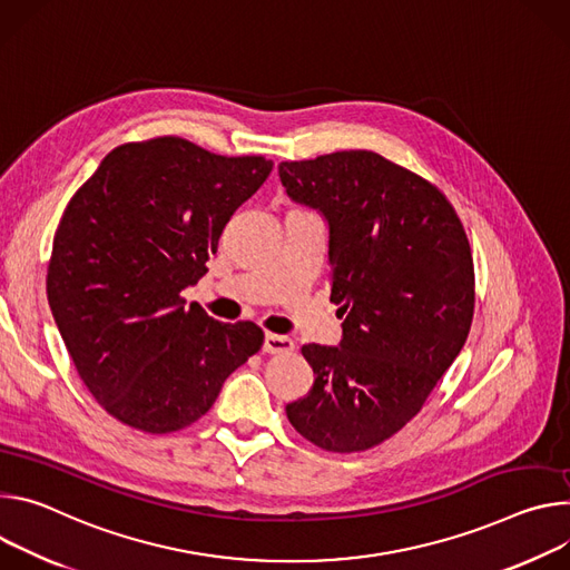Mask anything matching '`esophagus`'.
Instances as JSON below:
<instances>
[{"label":"esophagus","mask_w":570,"mask_h":570,"mask_svg":"<svg viewBox=\"0 0 570 570\" xmlns=\"http://www.w3.org/2000/svg\"><path fill=\"white\" fill-rule=\"evenodd\" d=\"M263 351L265 353H272V355H278V353H289L294 351V342L285 335H276V333H267L265 335V344H263Z\"/></svg>","instance_id":"esophagus-1"}]
</instances>
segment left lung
Instances as JSON below:
<instances>
[{"mask_svg": "<svg viewBox=\"0 0 570 570\" xmlns=\"http://www.w3.org/2000/svg\"><path fill=\"white\" fill-rule=\"evenodd\" d=\"M292 202L331 228V301L346 314L340 346L307 344L305 399L285 407L314 446L368 451L394 436L460 355L475 276L464 226L419 174L355 149L281 163Z\"/></svg>", "mask_w": 570, "mask_h": 570, "instance_id": "1", "label": "left lung"}]
</instances>
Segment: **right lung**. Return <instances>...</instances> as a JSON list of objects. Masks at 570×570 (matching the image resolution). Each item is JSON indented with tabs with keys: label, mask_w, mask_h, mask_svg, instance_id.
<instances>
[{
	"label": "right lung",
	"mask_w": 570,
	"mask_h": 570,
	"mask_svg": "<svg viewBox=\"0 0 570 570\" xmlns=\"http://www.w3.org/2000/svg\"><path fill=\"white\" fill-rule=\"evenodd\" d=\"M272 167L163 136L115 147L70 199L47 298L83 385L117 421L151 434L195 423L261 351L263 328L215 322L180 292Z\"/></svg>",
	"instance_id": "1"
}]
</instances>
